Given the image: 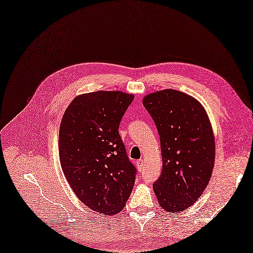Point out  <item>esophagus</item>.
<instances>
[{"instance_id":"esophagus-1","label":"esophagus","mask_w":253,"mask_h":253,"mask_svg":"<svg viewBox=\"0 0 253 253\" xmlns=\"http://www.w3.org/2000/svg\"><path fill=\"white\" fill-rule=\"evenodd\" d=\"M135 164H136V167H137L138 170H140V171H141V170H144V160H142V159L136 160Z\"/></svg>"}]
</instances>
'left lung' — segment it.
<instances>
[{"label": "left lung", "instance_id": "8db88e82", "mask_svg": "<svg viewBox=\"0 0 253 253\" xmlns=\"http://www.w3.org/2000/svg\"><path fill=\"white\" fill-rule=\"evenodd\" d=\"M142 104L159 133L162 170L153 189L160 207L174 213L190 207L211 179L215 141L202 104L177 90L146 96Z\"/></svg>", "mask_w": 253, "mask_h": 253}]
</instances>
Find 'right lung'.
Wrapping results in <instances>:
<instances>
[{
    "label": "right lung",
    "mask_w": 253,
    "mask_h": 253,
    "mask_svg": "<svg viewBox=\"0 0 253 253\" xmlns=\"http://www.w3.org/2000/svg\"><path fill=\"white\" fill-rule=\"evenodd\" d=\"M133 98L120 91L84 94L74 98L62 119L63 172L76 196L98 213L121 212L134 186L137 169L119 134Z\"/></svg>",
    "instance_id": "right-lung-1"
}]
</instances>
